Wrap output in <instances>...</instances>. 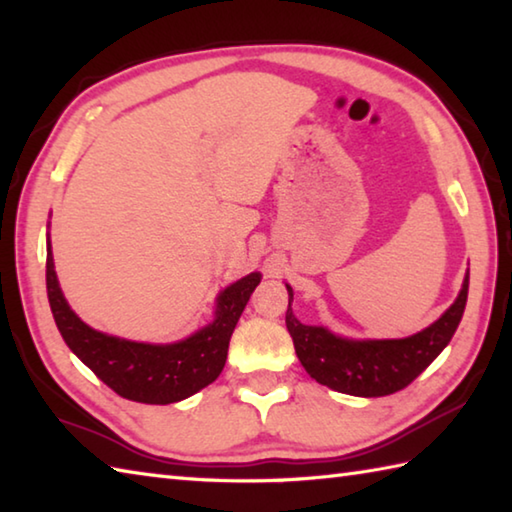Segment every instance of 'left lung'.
Returning <instances> with one entry per match:
<instances>
[{"mask_svg":"<svg viewBox=\"0 0 512 512\" xmlns=\"http://www.w3.org/2000/svg\"><path fill=\"white\" fill-rule=\"evenodd\" d=\"M288 297L286 328L306 372L317 383L341 394L378 398L405 389L449 345L466 308L469 273L464 277L458 299L436 323L396 341H345L325 328L303 325L292 314L290 288Z\"/></svg>","mask_w":512,"mask_h":512,"instance_id":"8db88e82","label":"left lung"}]
</instances>
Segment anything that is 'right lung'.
Segmentation results:
<instances>
[{"instance_id": "add662e5", "label": "right lung", "mask_w": 512, "mask_h": 512, "mask_svg": "<svg viewBox=\"0 0 512 512\" xmlns=\"http://www.w3.org/2000/svg\"><path fill=\"white\" fill-rule=\"evenodd\" d=\"M259 279H262L259 273H250L228 286L217 299L215 321L189 336L187 341L173 345L123 341L88 328L70 310L54 273L48 239V301L63 341L118 396L145 405H169L184 400L220 376L226 363L228 341Z\"/></svg>"}]
</instances>
